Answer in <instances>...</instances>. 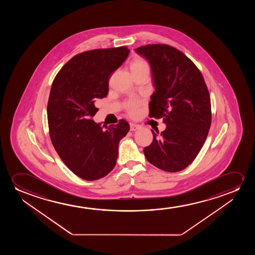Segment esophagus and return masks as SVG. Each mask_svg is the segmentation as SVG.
Here are the masks:
<instances>
[{"instance_id": "obj_1", "label": "esophagus", "mask_w": 255, "mask_h": 255, "mask_svg": "<svg viewBox=\"0 0 255 255\" xmlns=\"http://www.w3.org/2000/svg\"><path fill=\"white\" fill-rule=\"evenodd\" d=\"M129 127H130V130H132V131H135L136 129H140V127L141 126L139 125H137V124H135V123H129Z\"/></svg>"}]
</instances>
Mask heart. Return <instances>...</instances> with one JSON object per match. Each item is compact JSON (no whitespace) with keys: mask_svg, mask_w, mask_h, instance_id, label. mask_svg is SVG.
<instances>
[{"mask_svg":"<svg viewBox=\"0 0 255 255\" xmlns=\"http://www.w3.org/2000/svg\"><path fill=\"white\" fill-rule=\"evenodd\" d=\"M144 68H149V66H148V63L144 60L142 59V58H135V59L133 60L131 64H130V70L131 71L132 70H140V69H144ZM137 106H138V102L136 101H129L126 105L127 110H128V112L130 114L136 113Z\"/></svg>","mask_w":255,"mask_h":255,"instance_id":"1","label":"heart"}]
</instances>
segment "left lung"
<instances>
[{"mask_svg":"<svg viewBox=\"0 0 255 255\" xmlns=\"http://www.w3.org/2000/svg\"><path fill=\"white\" fill-rule=\"evenodd\" d=\"M150 64L155 88L150 116L164 118V131L154 132L143 149L156 167L176 172L187 167L202 148L211 126V99L195 64L171 46L150 44L135 49Z\"/></svg>","mask_w":255,"mask_h":255,"instance_id":"8db88e82","label":"left lung"}]
</instances>
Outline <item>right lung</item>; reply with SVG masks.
Wrapping results in <instances>:
<instances>
[{"label":"right lung","mask_w":255,"mask_h":255,"mask_svg":"<svg viewBox=\"0 0 255 255\" xmlns=\"http://www.w3.org/2000/svg\"><path fill=\"white\" fill-rule=\"evenodd\" d=\"M126 47L94 49L74 56L53 81L47 113L49 135L63 163L79 178L92 181L115 167L120 140L129 126H102L91 118L95 101L108 94L109 77L129 56Z\"/></svg>","instance_id":"obj_1"}]
</instances>
